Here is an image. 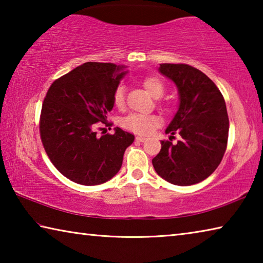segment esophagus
Listing matches in <instances>:
<instances>
[{"instance_id": "1", "label": "esophagus", "mask_w": 263, "mask_h": 263, "mask_svg": "<svg viewBox=\"0 0 263 263\" xmlns=\"http://www.w3.org/2000/svg\"><path fill=\"white\" fill-rule=\"evenodd\" d=\"M145 140H146L145 137H141V136L136 137V141H138V142H142V141H145Z\"/></svg>"}]
</instances>
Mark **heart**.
<instances>
[{"label": "heart", "mask_w": 263, "mask_h": 263, "mask_svg": "<svg viewBox=\"0 0 263 263\" xmlns=\"http://www.w3.org/2000/svg\"><path fill=\"white\" fill-rule=\"evenodd\" d=\"M144 87L151 95L157 97V99L161 97L164 92V84L158 78H146L144 80ZM112 99L114 104L117 108H122L125 103V87H124V84H119L115 89ZM161 118L158 115L131 112L122 118L121 125L125 130L138 133V135H149L155 128L161 125Z\"/></svg>", "instance_id": "1"}]
</instances>
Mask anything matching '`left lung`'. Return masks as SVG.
I'll use <instances>...</instances> for the list:
<instances>
[{"mask_svg":"<svg viewBox=\"0 0 263 263\" xmlns=\"http://www.w3.org/2000/svg\"><path fill=\"white\" fill-rule=\"evenodd\" d=\"M159 72L179 90V109L166 133L171 138L179 133L181 140L175 145L162 140L153 167L169 183L196 184L210 176L224 157L229 138L225 100L212 80L193 66L161 64Z\"/></svg>","mask_w":263,"mask_h":263,"instance_id":"left-lung-1","label":"left lung"}]
</instances>
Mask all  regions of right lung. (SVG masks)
Masks as SVG:
<instances>
[{"label":"right lung","instance_id":"add662e5","mask_svg":"<svg viewBox=\"0 0 263 263\" xmlns=\"http://www.w3.org/2000/svg\"><path fill=\"white\" fill-rule=\"evenodd\" d=\"M110 62H84L57 79L42 106L39 131L51 162L75 183L96 185L117 174L135 136L116 127L96 136L114 108V91L126 72Z\"/></svg>","mask_w":263,"mask_h":263}]
</instances>
